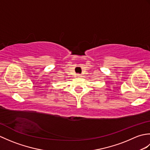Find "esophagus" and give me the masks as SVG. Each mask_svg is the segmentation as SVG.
<instances>
[{"label": "esophagus", "mask_w": 150, "mask_h": 150, "mask_svg": "<svg viewBox=\"0 0 150 150\" xmlns=\"http://www.w3.org/2000/svg\"><path fill=\"white\" fill-rule=\"evenodd\" d=\"M82 76H81V74H77V77H81Z\"/></svg>", "instance_id": "esophagus-1"}]
</instances>
